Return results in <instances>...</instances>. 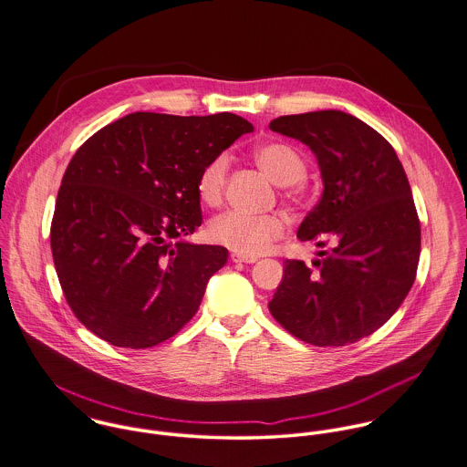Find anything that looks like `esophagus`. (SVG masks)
<instances>
[{
  "label": "esophagus",
  "mask_w": 467,
  "mask_h": 467,
  "mask_svg": "<svg viewBox=\"0 0 467 467\" xmlns=\"http://www.w3.org/2000/svg\"><path fill=\"white\" fill-rule=\"evenodd\" d=\"M231 260H233L234 264H254L258 258H254V256H244V254L233 253V254H231Z\"/></svg>",
  "instance_id": "34e87169"
}]
</instances>
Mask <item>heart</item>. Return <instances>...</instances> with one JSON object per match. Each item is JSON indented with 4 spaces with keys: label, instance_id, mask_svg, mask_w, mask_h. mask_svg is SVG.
Returning a JSON list of instances; mask_svg holds the SVG:
<instances>
[{
    "label": "heart",
    "instance_id": "b5f03b06",
    "mask_svg": "<svg viewBox=\"0 0 467 467\" xmlns=\"http://www.w3.org/2000/svg\"><path fill=\"white\" fill-rule=\"evenodd\" d=\"M258 166L276 182L285 186L283 198L297 203L303 198V184L306 164L301 153L283 140L262 142L253 150ZM229 175V155L218 153L209 159L198 177L196 194L207 207H216L223 200ZM286 223L281 214H251L244 211H227L218 214L209 223V238L244 256H260L273 249L285 234Z\"/></svg>",
    "mask_w": 467,
    "mask_h": 467
}]
</instances>
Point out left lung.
<instances>
[{"label":"left lung","instance_id":"left-lung-1","mask_svg":"<svg viewBox=\"0 0 467 467\" xmlns=\"http://www.w3.org/2000/svg\"><path fill=\"white\" fill-rule=\"evenodd\" d=\"M269 128L316 153L325 191L297 238L334 247L316 269L285 260L269 310L305 343H356L395 314L417 276L420 222L404 168L380 133L345 111L283 115Z\"/></svg>","mask_w":467,"mask_h":467}]
</instances>
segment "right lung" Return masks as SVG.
I'll return each mask as SVG.
<instances>
[{
	"label": "right lung",
	"instance_id": "add662e5",
	"mask_svg": "<svg viewBox=\"0 0 467 467\" xmlns=\"http://www.w3.org/2000/svg\"><path fill=\"white\" fill-rule=\"evenodd\" d=\"M253 124L234 113H130L72 157L56 200L50 245L63 294L100 339L150 348L196 314L220 245L179 238L202 223L196 177Z\"/></svg>",
	"mask_w": 467,
	"mask_h": 467
}]
</instances>
